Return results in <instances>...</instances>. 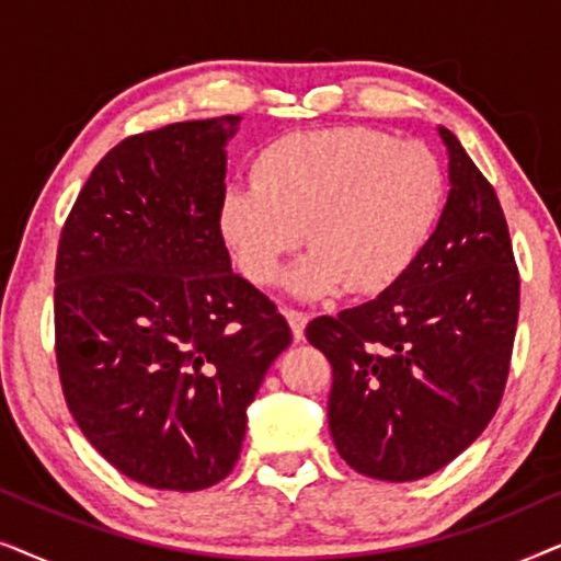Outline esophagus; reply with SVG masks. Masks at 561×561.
<instances>
[{
    "mask_svg": "<svg viewBox=\"0 0 561 561\" xmlns=\"http://www.w3.org/2000/svg\"><path fill=\"white\" fill-rule=\"evenodd\" d=\"M283 313H286L290 332H294L296 340H304V329H306V324H309V313L296 311V309H283Z\"/></svg>",
    "mask_w": 561,
    "mask_h": 561,
    "instance_id": "34e87169",
    "label": "esophagus"
}]
</instances>
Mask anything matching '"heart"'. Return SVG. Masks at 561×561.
<instances>
[{
	"label": "heart",
	"instance_id": "b5f03b06",
	"mask_svg": "<svg viewBox=\"0 0 561 561\" xmlns=\"http://www.w3.org/2000/svg\"><path fill=\"white\" fill-rule=\"evenodd\" d=\"M447 196L439 158L370 127L294 133L252 163V186L229 188L219 234L240 273L271 286L286 257L313 252L288 275L298 296L347 286L373 296L396 286L432 240Z\"/></svg>",
	"mask_w": 561,
	"mask_h": 561
}]
</instances>
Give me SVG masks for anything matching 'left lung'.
Listing matches in <instances>:
<instances>
[{
	"mask_svg": "<svg viewBox=\"0 0 561 561\" xmlns=\"http://www.w3.org/2000/svg\"><path fill=\"white\" fill-rule=\"evenodd\" d=\"M449 196L416 265L378 298L317 317L332 363L329 428L344 462L388 482L426 478L501 405L520 280L501 202L449 129Z\"/></svg>",
	"mask_w": 561,
	"mask_h": 561,
	"instance_id": "8db88e82",
	"label": "left lung"
}]
</instances>
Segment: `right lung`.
I'll return each mask as SVG.
<instances>
[{"instance_id":"1","label":"right lung","mask_w":561,"mask_h":561,"mask_svg":"<svg viewBox=\"0 0 561 561\" xmlns=\"http://www.w3.org/2000/svg\"><path fill=\"white\" fill-rule=\"evenodd\" d=\"M240 117L175 122L99 160L56 257V359L99 455L156 490H204L240 457L248 405L290 327L219 234Z\"/></svg>"}]
</instances>
